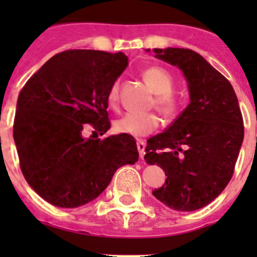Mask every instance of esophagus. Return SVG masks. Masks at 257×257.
I'll use <instances>...</instances> for the list:
<instances>
[{
    "instance_id": "esophagus-1",
    "label": "esophagus",
    "mask_w": 257,
    "mask_h": 257,
    "mask_svg": "<svg viewBox=\"0 0 257 257\" xmlns=\"http://www.w3.org/2000/svg\"><path fill=\"white\" fill-rule=\"evenodd\" d=\"M136 145H138V151H139L140 158L143 160V157H144V154H145V143L143 142V140H138Z\"/></svg>"
}]
</instances>
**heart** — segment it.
<instances>
[{
    "instance_id": "1",
    "label": "heart",
    "mask_w": 257,
    "mask_h": 257,
    "mask_svg": "<svg viewBox=\"0 0 257 257\" xmlns=\"http://www.w3.org/2000/svg\"><path fill=\"white\" fill-rule=\"evenodd\" d=\"M145 82L148 83L152 91L156 94L154 104L157 109L166 117H172L179 112L180 101L172 92L174 77L169 70L162 67H151L143 72ZM106 100L110 108H115L118 104V83L109 88ZM160 126V118L154 113H124L114 121V130L124 135L142 138L153 133Z\"/></svg>"
}]
</instances>
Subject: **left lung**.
<instances>
[{"mask_svg": "<svg viewBox=\"0 0 257 257\" xmlns=\"http://www.w3.org/2000/svg\"><path fill=\"white\" fill-rule=\"evenodd\" d=\"M154 52L181 69L190 103L165 133L147 142L144 160L157 163L167 176L153 196L172 210H198L216 198L233 176L243 118L233 86L198 52L176 47Z\"/></svg>", "mask_w": 257, "mask_h": 257, "instance_id": "8db88e82", "label": "left lung"}]
</instances>
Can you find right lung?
Returning <instances> with one entry per match:
<instances>
[{
	"mask_svg": "<svg viewBox=\"0 0 257 257\" xmlns=\"http://www.w3.org/2000/svg\"><path fill=\"white\" fill-rule=\"evenodd\" d=\"M122 52L67 50L47 60L20 91L14 140L31 188L58 207L74 208L100 196L121 166L139 160L130 135L83 138L110 128L109 88L126 69Z\"/></svg>",
	"mask_w": 257,
	"mask_h": 257,
	"instance_id": "1",
	"label": "right lung"
}]
</instances>
